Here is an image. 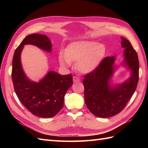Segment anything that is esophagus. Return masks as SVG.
<instances>
[{"instance_id": "esophagus-1", "label": "esophagus", "mask_w": 148, "mask_h": 148, "mask_svg": "<svg viewBox=\"0 0 148 148\" xmlns=\"http://www.w3.org/2000/svg\"><path fill=\"white\" fill-rule=\"evenodd\" d=\"M80 81V79L77 76H74L73 77V81L74 83L78 82V81Z\"/></svg>"}]
</instances>
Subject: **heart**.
I'll use <instances>...</instances> for the list:
<instances>
[{"instance_id":"obj_1","label":"heart","mask_w":148,"mask_h":148,"mask_svg":"<svg viewBox=\"0 0 148 148\" xmlns=\"http://www.w3.org/2000/svg\"><path fill=\"white\" fill-rule=\"evenodd\" d=\"M106 54L102 44L95 41L82 40L70 44L58 55V61L62 67H69L76 62V68L82 74H89L99 67Z\"/></svg>"}]
</instances>
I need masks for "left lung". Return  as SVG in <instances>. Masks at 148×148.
<instances>
[{"label":"left lung","instance_id":"obj_1","mask_svg":"<svg viewBox=\"0 0 148 148\" xmlns=\"http://www.w3.org/2000/svg\"><path fill=\"white\" fill-rule=\"evenodd\" d=\"M124 62L131 70V77L115 86L110 85L114 72V56L103 58L96 70L84 76V101L90 112L99 118L111 117L120 112L136 91L139 81L138 56L128 40L121 37Z\"/></svg>","mask_w":148,"mask_h":148}]
</instances>
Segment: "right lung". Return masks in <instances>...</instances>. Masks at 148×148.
Segmentation results:
<instances>
[{
	"instance_id": "right-lung-1",
	"label": "right lung",
	"mask_w": 148,
	"mask_h": 148,
	"mask_svg": "<svg viewBox=\"0 0 148 148\" xmlns=\"http://www.w3.org/2000/svg\"><path fill=\"white\" fill-rule=\"evenodd\" d=\"M32 45L48 52L52 44L45 35L33 34L27 36L16 49L12 67V80L19 100L33 114L41 118L55 116L62 109L64 96L72 85V74L61 75L49 71L39 83L31 81L21 67L20 55L24 45Z\"/></svg>"
}]
</instances>
